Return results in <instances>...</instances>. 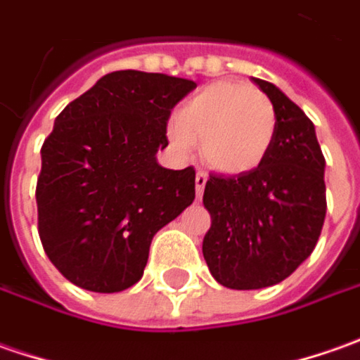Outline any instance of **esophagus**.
<instances>
[{"label":"esophagus","mask_w":360,"mask_h":360,"mask_svg":"<svg viewBox=\"0 0 360 360\" xmlns=\"http://www.w3.org/2000/svg\"><path fill=\"white\" fill-rule=\"evenodd\" d=\"M205 185H207V173H205V171H197V175H195V189H197V197H201V195H203Z\"/></svg>","instance_id":"esophagus-1"}]
</instances>
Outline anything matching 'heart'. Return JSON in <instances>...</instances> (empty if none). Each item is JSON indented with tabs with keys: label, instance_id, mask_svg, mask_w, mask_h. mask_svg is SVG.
<instances>
[{
	"label": "heart",
	"instance_id": "b5f03b06",
	"mask_svg": "<svg viewBox=\"0 0 360 360\" xmlns=\"http://www.w3.org/2000/svg\"><path fill=\"white\" fill-rule=\"evenodd\" d=\"M277 111L263 91L239 81L205 85L179 107L169 137L179 151L201 141L205 161L223 173L257 169L271 151Z\"/></svg>",
	"mask_w": 360,
	"mask_h": 360
}]
</instances>
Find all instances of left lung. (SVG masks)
<instances>
[{
	"label": "left lung",
	"mask_w": 360,
	"mask_h": 360,
	"mask_svg": "<svg viewBox=\"0 0 360 360\" xmlns=\"http://www.w3.org/2000/svg\"><path fill=\"white\" fill-rule=\"evenodd\" d=\"M253 81L277 111L271 151L253 171L211 173L203 193L211 215L205 261L217 283L237 291L287 279L313 253L327 213L325 157L313 121L279 87Z\"/></svg>",
	"instance_id": "1"
}]
</instances>
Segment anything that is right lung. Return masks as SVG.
Here are the masks:
<instances>
[{
  "label": "right lung",
  "mask_w": 360,
  "mask_h": 360,
  "mask_svg": "<svg viewBox=\"0 0 360 360\" xmlns=\"http://www.w3.org/2000/svg\"><path fill=\"white\" fill-rule=\"evenodd\" d=\"M197 83L107 73L56 119L41 147L37 231L45 255L81 289L119 292L143 277L151 239L195 199V169L161 167L171 109Z\"/></svg>",
  "instance_id": "1"
}]
</instances>
